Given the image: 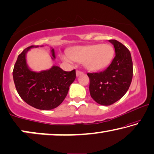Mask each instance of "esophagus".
Returning <instances> with one entry per match:
<instances>
[{"instance_id": "34e87169", "label": "esophagus", "mask_w": 154, "mask_h": 154, "mask_svg": "<svg viewBox=\"0 0 154 154\" xmlns=\"http://www.w3.org/2000/svg\"><path fill=\"white\" fill-rule=\"evenodd\" d=\"M82 74H83V72H80L79 70H76V76H79V75H81Z\"/></svg>"}]
</instances>
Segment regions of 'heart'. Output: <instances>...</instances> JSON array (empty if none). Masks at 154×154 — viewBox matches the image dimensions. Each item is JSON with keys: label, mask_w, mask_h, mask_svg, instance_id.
Here are the masks:
<instances>
[{"label": "heart", "mask_w": 154, "mask_h": 154, "mask_svg": "<svg viewBox=\"0 0 154 154\" xmlns=\"http://www.w3.org/2000/svg\"><path fill=\"white\" fill-rule=\"evenodd\" d=\"M115 50L109 44L78 46L70 48L68 55H62V59L66 62L73 60L82 63L87 70L99 71L108 66L112 62Z\"/></svg>", "instance_id": "1"}]
</instances>
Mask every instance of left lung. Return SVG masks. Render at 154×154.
<instances>
[{"label":"left lung","mask_w":154,"mask_h":154,"mask_svg":"<svg viewBox=\"0 0 154 154\" xmlns=\"http://www.w3.org/2000/svg\"><path fill=\"white\" fill-rule=\"evenodd\" d=\"M109 42L115 51L111 64L103 72L88 73L91 97L103 106L113 104L125 94L132 81L133 72L129 50L117 40Z\"/></svg>","instance_id":"obj_1"}]
</instances>
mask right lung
<instances>
[{"label":"right lung","instance_id":"add662e5","mask_svg":"<svg viewBox=\"0 0 154 154\" xmlns=\"http://www.w3.org/2000/svg\"><path fill=\"white\" fill-rule=\"evenodd\" d=\"M37 47L39 46H28L19 55L13 69V79L18 94L26 103L39 110H52L65 99L69 86L75 79V70L64 72L55 65L39 72L31 70L26 62V53L30 48ZM51 55V58L55 60L53 48Z\"/></svg>","mask_w":154,"mask_h":154}]
</instances>
